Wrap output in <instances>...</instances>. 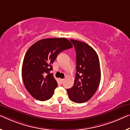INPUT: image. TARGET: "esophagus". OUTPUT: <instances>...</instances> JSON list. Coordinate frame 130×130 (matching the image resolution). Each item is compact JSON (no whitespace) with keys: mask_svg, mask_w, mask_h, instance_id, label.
<instances>
[{"mask_svg":"<svg viewBox=\"0 0 130 130\" xmlns=\"http://www.w3.org/2000/svg\"><path fill=\"white\" fill-rule=\"evenodd\" d=\"M60 81L61 82V83H62V82H63V81H64V79H60Z\"/></svg>","mask_w":130,"mask_h":130,"instance_id":"esophagus-1","label":"esophagus"}]
</instances>
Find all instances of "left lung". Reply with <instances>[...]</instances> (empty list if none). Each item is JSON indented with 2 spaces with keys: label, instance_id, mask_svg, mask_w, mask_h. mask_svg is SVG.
Here are the masks:
<instances>
[{
  "label": "left lung",
  "instance_id": "obj_1",
  "mask_svg": "<svg viewBox=\"0 0 130 130\" xmlns=\"http://www.w3.org/2000/svg\"><path fill=\"white\" fill-rule=\"evenodd\" d=\"M70 40L76 53V74L73 87L67 89V92L72 101L83 103L98 89L101 75L100 61L95 51L87 43Z\"/></svg>",
  "mask_w": 130,
  "mask_h": 130
}]
</instances>
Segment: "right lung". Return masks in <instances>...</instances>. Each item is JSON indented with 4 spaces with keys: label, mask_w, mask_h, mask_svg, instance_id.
<instances>
[{
    "label": "right lung",
    "mask_w": 130,
    "mask_h": 130,
    "mask_svg": "<svg viewBox=\"0 0 130 130\" xmlns=\"http://www.w3.org/2000/svg\"><path fill=\"white\" fill-rule=\"evenodd\" d=\"M72 47L66 38H48L29 47L22 63V77L26 89L34 98L44 101L52 97L58 84L50 73L51 63L61 52Z\"/></svg>",
    "instance_id": "right-lung-1"
}]
</instances>
